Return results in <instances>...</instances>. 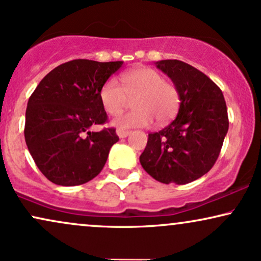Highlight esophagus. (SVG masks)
I'll use <instances>...</instances> for the list:
<instances>
[{
	"mask_svg": "<svg viewBox=\"0 0 261 261\" xmlns=\"http://www.w3.org/2000/svg\"><path fill=\"white\" fill-rule=\"evenodd\" d=\"M116 133H117L118 138H121V139H124V138H127L128 136H129L130 132L129 130H124V129H117Z\"/></svg>",
	"mask_w": 261,
	"mask_h": 261,
	"instance_id": "esophagus-1",
	"label": "esophagus"
}]
</instances>
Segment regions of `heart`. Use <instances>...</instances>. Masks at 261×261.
Instances as JSON below:
<instances>
[{"label": "heart", "mask_w": 261, "mask_h": 261, "mask_svg": "<svg viewBox=\"0 0 261 261\" xmlns=\"http://www.w3.org/2000/svg\"><path fill=\"white\" fill-rule=\"evenodd\" d=\"M122 88L115 79L108 80L99 92V99L106 114L117 116L123 110L127 98L132 99L134 110L118 116L112 125L120 129L147 127L153 122L166 123L176 115L180 95L173 83L165 81L156 70L139 67L121 76Z\"/></svg>", "instance_id": "1"}]
</instances>
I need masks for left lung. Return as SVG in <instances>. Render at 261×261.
<instances>
[{
    "label": "left lung",
    "instance_id": "obj_1",
    "mask_svg": "<svg viewBox=\"0 0 261 261\" xmlns=\"http://www.w3.org/2000/svg\"><path fill=\"white\" fill-rule=\"evenodd\" d=\"M157 69L172 80L180 95L175 120L149 134L140 165L163 184L184 185L214 166L229 129L223 92L196 67L180 60H160Z\"/></svg>",
    "mask_w": 261,
    "mask_h": 261
}]
</instances>
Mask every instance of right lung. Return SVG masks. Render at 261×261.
Returning <instances> with one entry per match:
<instances>
[{
  "instance_id": "right-lung-1",
  "label": "right lung",
  "mask_w": 261,
  "mask_h": 261,
  "mask_svg": "<svg viewBox=\"0 0 261 261\" xmlns=\"http://www.w3.org/2000/svg\"><path fill=\"white\" fill-rule=\"evenodd\" d=\"M123 62L76 59L43 77L28 101L25 141L42 174L57 185L88 182L104 168L114 128L92 132L106 122L99 92Z\"/></svg>"
}]
</instances>
